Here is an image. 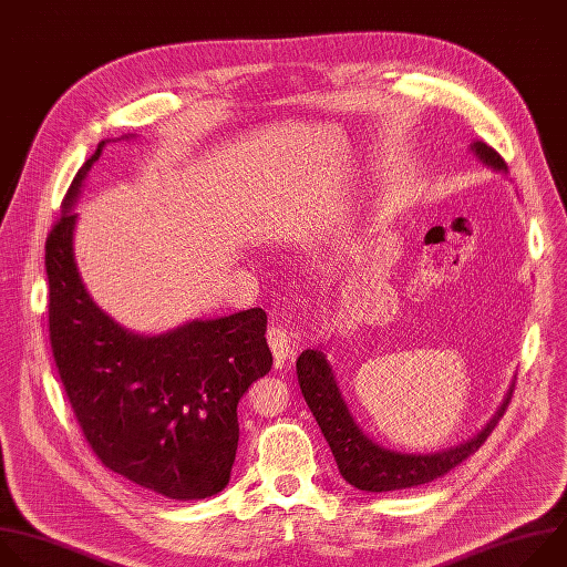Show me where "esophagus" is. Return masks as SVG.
I'll return each mask as SVG.
<instances>
[{
	"label": "esophagus",
	"mask_w": 567,
	"mask_h": 567,
	"mask_svg": "<svg viewBox=\"0 0 567 567\" xmlns=\"http://www.w3.org/2000/svg\"><path fill=\"white\" fill-rule=\"evenodd\" d=\"M268 344L272 349L277 367H284V362L295 358V339H292V332L288 328H284L279 323H272L268 328Z\"/></svg>",
	"instance_id": "esophagus-1"
}]
</instances>
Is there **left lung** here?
<instances>
[{
    "mask_svg": "<svg viewBox=\"0 0 567 567\" xmlns=\"http://www.w3.org/2000/svg\"><path fill=\"white\" fill-rule=\"evenodd\" d=\"M472 152L492 169L507 172V165L501 158V154L489 145H485L483 141H474ZM297 380H299L303 400L310 406L332 451L339 474L344 476L347 483H351L362 492L409 489L444 476L446 472L467 461L474 451L481 449V444L496 429L514 393V382H512L494 417L465 444L437 451V454H400V451L380 446L360 429V424L355 422V417L347 406L342 391H339L332 367L328 364L321 351L308 349L299 355Z\"/></svg>",
    "mask_w": 567,
    "mask_h": 567,
    "instance_id": "left-lung-1",
    "label": "left lung"
}]
</instances>
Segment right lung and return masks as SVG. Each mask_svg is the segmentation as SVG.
I'll return each instance as SVG.
<instances>
[{"mask_svg":"<svg viewBox=\"0 0 567 567\" xmlns=\"http://www.w3.org/2000/svg\"><path fill=\"white\" fill-rule=\"evenodd\" d=\"M102 147L78 169L47 239L55 367L104 467L165 498H207L230 483L239 400L272 369L268 317L250 308L145 337L91 299L73 255L71 207Z\"/></svg>","mask_w":567,"mask_h":567,"instance_id":"add662e5","label":"right lung"}]
</instances>
